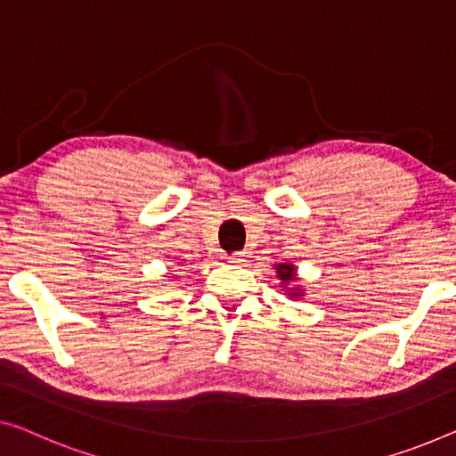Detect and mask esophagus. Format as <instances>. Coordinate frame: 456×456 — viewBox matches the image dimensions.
<instances>
[{
	"instance_id": "esophagus-1",
	"label": "esophagus",
	"mask_w": 456,
	"mask_h": 456,
	"mask_svg": "<svg viewBox=\"0 0 456 456\" xmlns=\"http://www.w3.org/2000/svg\"><path fill=\"white\" fill-rule=\"evenodd\" d=\"M227 260L233 262V264H240V262L246 260V251H233V254H231Z\"/></svg>"
}]
</instances>
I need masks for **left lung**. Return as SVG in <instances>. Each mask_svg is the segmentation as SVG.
Returning a JSON list of instances; mask_svg holds the SVG:
<instances>
[{
  "label": "left lung",
  "instance_id": "obj_1",
  "mask_svg": "<svg viewBox=\"0 0 456 456\" xmlns=\"http://www.w3.org/2000/svg\"><path fill=\"white\" fill-rule=\"evenodd\" d=\"M274 270H276V276L282 281L281 284H284V287L297 281V274H295V266H293V264H278V266H274ZM289 297H295V298L301 297V289H290V290H289Z\"/></svg>",
  "mask_w": 456,
  "mask_h": 456
}]
</instances>
